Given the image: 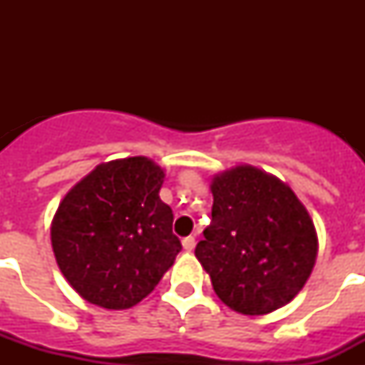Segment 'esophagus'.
Returning a JSON list of instances; mask_svg holds the SVG:
<instances>
[{"label":"esophagus","mask_w":365,"mask_h":365,"mask_svg":"<svg viewBox=\"0 0 365 365\" xmlns=\"http://www.w3.org/2000/svg\"><path fill=\"white\" fill-rule=\"evenodd\" d=\"M182 247H185L186 252H192L193 247H195V237H193V235H188V237H185V240H182Z\"/></svg>","instance_id":"1"}]
</instances>
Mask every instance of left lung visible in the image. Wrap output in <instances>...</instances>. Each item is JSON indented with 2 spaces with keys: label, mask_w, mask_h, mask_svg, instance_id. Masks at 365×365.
I'll return each instance as SVG.
<instances>
[{
  "label": "left lung",
  "mask_w": 365,
  "mask_h": 365,
  "mask_svg": "<svg viewBox=\"0 0 365 365\" xmlns=\"http://www.w3.org/2000/svg\"><path fill=\"white\" fill-rule=\"evenodd\" d=\"M212 222L195 247L215 294L235 312L269 314L307 283L318 235L307 208L278 177L235 166L212 179Z\"/></svg>",
  "instance_id": "obj_1"
}]
</instances>
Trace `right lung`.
I'll return each instance as SVG.
<instances>
[{
    "mask_svg": "<svg viewBox=\"0 0 365 365\" xmlns=\"http://www.w3.org/2000/svg\"><path fill=\"white\" fill-rule=\"evenodd\" d=\"M163 168L146 157L102 163L73 186L51 222L56 263L86 302L130 309L180 252L173 212L160 201Z\"/></svg>",
    "mask_w": 365,
    "mask_h": 365,
    "instance_id": "obj_1",
    "label": "right lung"
}]
</instances>
